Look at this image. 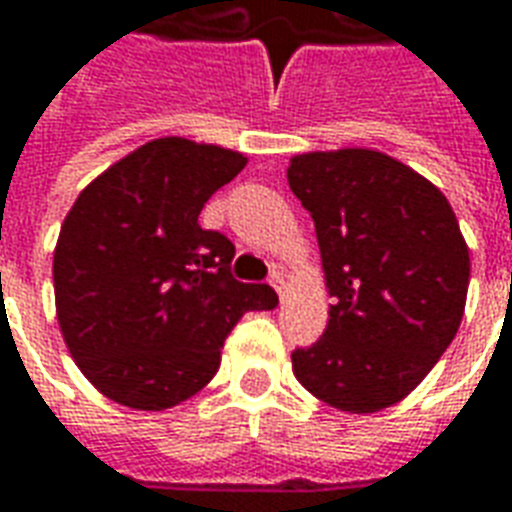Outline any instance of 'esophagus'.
<instances>
[{
  "instance_id": "esophagus-1",
  "label": "esophagus",
  "mask_w": 512,
  "mask_h": 512,
  "mask_svg": "<svg viewBox=\"0 0 512 512\" xmlns=\"http://www.w3.org/2000/svg\"><path fill=\"white\" fill-rule=\"evenodd\" d=\"M268 282H271V288L277 290L279 293V299H282V296H285V274H282V271H271V277H268Z\"/></svg>"
}]
</instances>
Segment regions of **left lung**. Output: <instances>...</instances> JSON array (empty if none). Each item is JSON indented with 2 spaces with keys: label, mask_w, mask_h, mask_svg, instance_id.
Instances as JSON below:
<instances>
[{
  "label": "left lung",
  "mask_w": 512,
  "mask_h": 512,
  "mask_svg": "<svg viewBox=\"0 0 512 512\" xmlns=\"http://www.w3.org/2000/svg\"><path fill=\"white\" fill-rule=\"evenodd\" d=\"M288 183L315 222L334 296L321 340L293 351V373L340 411L395 406L461 326L469 249L450 202L365 147L296 156Z\"/></svg>",
  "instance_id": "left-lung-1"
}]
</instances>
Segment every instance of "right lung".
<instances>
[{"label":"right lung","mask_w":512,"mask_h":512,"mask_svg":"<svg viewBox=\"0 0 512 512\" xmlns=\"http://www.w3.org/2000/svg\"><path fill=\"white\" fill-rule=\"evenodd\" d=\"M244 167L241 153L164 136L73 202L54 249L57 318L79 370L109 400L178 406L216 376L241 315L279 304L263 282H238L233 241L197 222Z\"/></svg>","instance_id":"1"}]
</instances>
